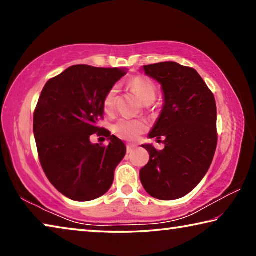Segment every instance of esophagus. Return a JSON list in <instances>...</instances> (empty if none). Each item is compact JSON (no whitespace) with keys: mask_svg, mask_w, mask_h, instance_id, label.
<instances>
[{"mask_svg":"<svg viewBox=\"0 0 256 256\" xmlns=\"http://www.w3.org/2000/svg\"><path fill=\"white\" fill-rule=\"evenodd\" d=\"M136 149V146L134 144H128L126 146V151H128V154H131V152H133V150Z\"/></svg>","mask_w":256,"mask_h":256,"instance_id":"esophagus-1","label":"esophagus"}]
</instances>
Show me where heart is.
Masks as SVG:
<instances>
[{"mask_svg": "<svg viewBox=\"0 0 256 256\" xmlns=\"http://www.w3.org/2000/svg\"><path fill=\"white\" fill-rule=\"evenodd\" d=\"M130 86L146 105H150L156 100L157 97V88L152 81L146 76H134L128 82ZM118 94V86H114L108 90L102 100L104 110L106 112H110L114 110L115 99ZM112 132L118 138H123L125 141H134L144 133L148 128V124L144 120H134V118H120L118 122L112 124Z\"/></svg>", "mask_w": 256, "mask_h": 256, "instance_id": "heart-1", "label": "heart"}]
</instances>
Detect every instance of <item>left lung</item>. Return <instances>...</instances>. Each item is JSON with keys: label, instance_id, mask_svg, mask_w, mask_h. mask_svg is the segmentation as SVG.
<instances>
[{"label": "left lung", "instance_id": "8db88e82", "mask_svg": "<svg viewBox=\"0 0 256 256\" xmlns=\"http://www.w3.org/2000/svg\"><path fill=\"white\" fill-rule=\"evenodd\" d=\"M164 92L162 110L149 138H164V150L142 144L149 162L140 170L144 190L159 200H176L200 183L216 148V106L214 94L192 68L176 62L144 66Z\"/></svg>", "mask_w": 256, "mask_h": 256}]
</instances>
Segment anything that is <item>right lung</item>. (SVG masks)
<instances>
[{"label": "right lung", "mask_w": 256, "mask_h": 256, "mask_svg": "<svg viewBox=\"0 0 256 256\" xmlns=\"http://www.w3.org/2000/svg\"><path fill=\"white\" fill-rule=\"evenodd\" d=\"M124 68L73 66L45 84L34 112V134L47 178L73 201L104 196L114 180L126 146L98 126L104 118L102 100ZM105 134L110 144L92 145L90 136Z\"/></svg>", "instance_id": "add662e5"}]
</instances>
